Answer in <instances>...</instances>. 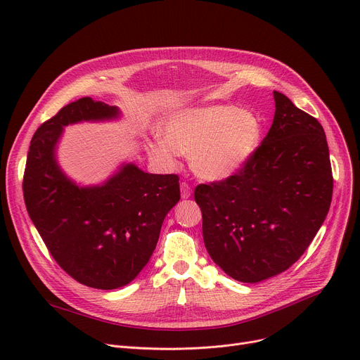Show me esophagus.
Listing matches in <instances>:
<instances>
[{"mask_svg": "<svg viewBox=\"0 0 360 360\" xmlns=\"http://www.w3.org/2000/svg\"><path fill=\"white\" fill-rule=\"evenodd\" d=\"M191 195H193V188L188 185L186 182H182L181 184V197L184 200H186V198H190Z\"/></svg>", "mask_w": 360, "mask_h": 360, "instance_id": "34e87169", "label": "esophagus"}]
</instances>
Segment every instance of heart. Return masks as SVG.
I'll return each instance as SVG.
<instances>
[{
    "instance_id": "heart-1",
    "label": "heart",
    "mask_w": 360,
    "mask_h": 360,
    "mask_svg": "<svg viewBox=\"0 0 360 360\" xmlns=\"http://www.w3.org/2000/svg\"><path fill=\"white\" fill-rule=\"evenodd\" d=\"M262 121L254 110L235 105L179 109L165 120L163 136L148 144V153L174 165L188 155L193 172L209 182L232 178L255 156L262 141Z\"/></svg>"
}]
</instances>
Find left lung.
I'll return each mask as SVG.
<instances>
[{"label": "left lung", "mask_w": 360, "mask_h": 360, "mask_svg": "<svg viewBox=\"0 0 360 360\" xmlns=\"http://www.w3.org/2000/svg\"><path fill=\"white\" fill-rule=\"evenodd\" d=\"M276 112L255 156L232 178L195 188L202 238L217 266L242 283L274 277L305 252L333 197L326 132L289 98L273 91Z\"/></svg>", "instance_id": "obj_1"}]
</instances>
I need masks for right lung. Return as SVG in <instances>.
<instances>
[{
    "label": "right lung",
    "mask_w": 360,
    "mask_h": 360,
    "mask_svg": "<svg viewBox=\"0 0 360 360\" xmlns=\"http://www.w3.org/2000/svg\"><path fill=\"white\" fill-rule=\"evenodd\" d=\"M122 112L91 98L64 106L30 141L23 194L51 255L72 278L112 290L134 280L153 254L163 220L181 198L176 175L121 163L108 179L80 185L58 163L64 128L118 121Z\"/></svg>",
    "instance_id": "1"
}]
</instances>
